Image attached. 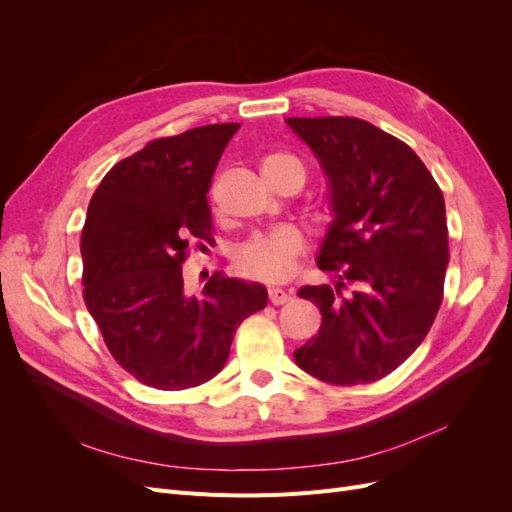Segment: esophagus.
I'll use <instances>...</instances> for the list:
<instances>
[{
    "label": "esophagus",
    "mask_w": 512,
    "mask_h": 512,
    "mask_svg": "<svg viewBox=\"0 0 512 512\" xmlns=\"http://www.w3.org/2000/svg\"><path fill=\"white\" fill-rule=\"evenodd\" d=\"M292 297L288 292H284V290H280V288H271L269 290V301L273 303V305H284V303H288Z\"/></svg>",
    "instance_id": "esophagus-1"
}]
</instances>
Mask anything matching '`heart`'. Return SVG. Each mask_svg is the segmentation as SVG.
I'll use <instances>...</instances> for the list:
<instances>
[{
  "label": "heart",
  "mask_w": 512,
  "mask_h": 512,
  "mask_svg": "<svg viewBox=\"0 0 512 512\" xmlns=\"http://www.w3.org/2000/svg\"><path fill=\"white\" fill-rule=\"evenodd\" d=\"M262 170H292L305 177V168L292 153H273L262 164ZM305 254V239L297 228L280 226L247 239L235 252L237 271L247 280L280 284L290 280Z\"/></svg>",
  "instance_id": "1"
}]
</instances>
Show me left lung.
I'll list each match as a JSON object with an SVG mask.
<instances>
[{
    "label": "left lung",
    "instance_id": "obj_1",
    "mask_svg": "<svg viewBox=\"0 0 512 512\" xmlns=\"http://www.w3.org/2000/svg\"><path fill=\"white\" fill-rule=\"evenodd\" d=\"M329 179L333 220L318 269L335 282L303 286L322 314L294 361L322 382L389 376L421 346L442 303L448 265L444 196L399 138L356 117H288Z\"/></svg>",
    "mask_w": 512,
    "mask_h": 512
}]
</instances>
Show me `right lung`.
<instances>
[{
	"label": "right lung",
	"mask_w": 512,
	"mask_h": 512,
	"mask_svg": "<svg viewBox=\"0 0 512 512\" xmlns=\"http://www.w3.org/2000/svg\"><path fill=\"white\" fill-rule=\"evenodd\" d=\"M239 123L156 138L108 170L81 237L83 299L113 359L138 382L181 391L218 376L239 324L267 288L215 271L200 297L183 288L192 243H211L207 192Z\"/></svg>",
	"instance_id": "right-lung-1"
}]
</instances>
